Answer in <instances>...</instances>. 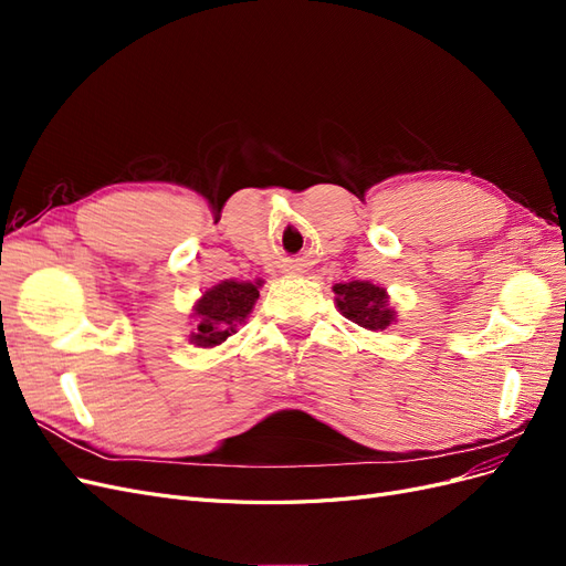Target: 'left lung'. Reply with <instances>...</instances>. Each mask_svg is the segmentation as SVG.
<instances>
[{
	"label": "left lung",
	"instance_id": "8db88e82",
	"mask_svg": "<svg viewBox=\"0 0 566 566\" xmlns=\"http://www.w3.org/2000/svg\"><path fill=\"white\" fill-rule=\"evenodd\" d=\"M333 293L339 314L366 331L382 333L397 318V312L389 310L387 290L370 281L335 283Z\"/></svg>",
	"mask_w": 566,
	"mask_h": 566
}]
</instances>
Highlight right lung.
Masks as SVG:
<instances>
[{"instance_id": "right-lung-1", "label": "right lung", "mask_w": 566, "mask_h": 566, "mask_svg": "<svg viewBox=\"0 0 566 566\" xmlns=\"http://www.w3.org/2000/svg\"><path fill=\"white\" fill-rule=\"evenodd\" d=\"M262 283H241V281H221L205 290V295L196 302V331L191 333V345L210 349L235 333L252 306L260 297Z\"/></svg>"}]
</instances>
